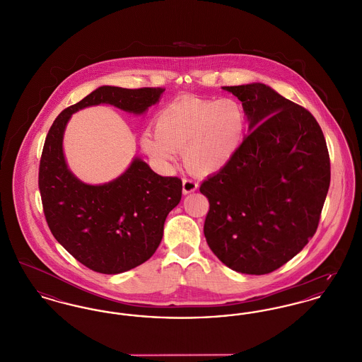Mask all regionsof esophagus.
Returning a JSON list of instances; mask_svg holds the SVG:
<instances>
[{
    "label": "esophagus",
    "mask_w": 362,
    "mask_h": 362,
    "mask_svg": "<svg viewBox=\"0 0 362 362\" xmlns=\"http://www.w3.org/2000/svg\"><path fill=\"white\" fill-rule=\"evenodd\" d=\"M197 187H198L197 182H194L192 179H189V177H183V192L185 194H190V192H195Z\"/></svg>",
    "instance_id": "esophagus-1"
}]
</instances>
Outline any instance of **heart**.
Returning <instances> with one entry per match:
<instances>
[{
  "label": "heart",
  "instance_id": "b5f03b06",
  "mask_svg": "<svg viewBox=\"0 0 362 362\" xmlns=\"http://www.w3.org/2000/svg\"><path fill=\"white\" fill-rule=\"evenodd\" d=\"M246 123V112L236 100L186 97L158 113L156 131L148 128L142 135V148L164 165L173 163L175 151L182 150L189 170L212 173L234 157Z\"/></svg>",
  "mask_w": 362,
  "mask_h": 362
}]
</instances>
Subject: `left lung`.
Listing matches in <instances>:
<instances>
[{
    "label": "left lung",
    "instance_id": "8db88e82",
    "mask_svg": "<svg viewBox=\"0 0 362 362\" xmlns=\"http://www.w3.org/2000/svg\"><path fill=\"white\" fill-rule=\"evenodd\" d=\"M242 101L249 135L227 165L201 183L204 234L217 258L247 275L276 271L319 227L331 164L313 115L262 83L224 86Z\"/></svg>",
    "mask_w": 362,
    "mask_h": 362
}]
</instances>
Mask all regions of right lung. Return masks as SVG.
<instances>
[{"mask_svg": "<svg viewBox=\"0 0 362 362\" xmlns=\"http://www.w3.org/2000/svg\"><path fill=\"white\" fill-rule=\"evenodd\" d=\"M165 88L101 86L65 107L49 129L38 186L46 223L57 242L88 269L116 275L148 261L157 250L168 213L180 202L182 180L161 176L135 158L122 176L101 186L78 180L65 164L63 134L72 113L100 104L144 113Z\"/></svg>", "mask_w": 362, "mask_h": 362, "instance_id": "right-lung-1", "label": "right lung"}]
</instances>
